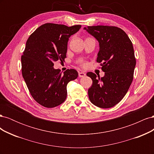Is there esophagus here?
Masks as SVG:
<instances>
[{
  "mask_svg": "<svg viewBox=\"0 0 154 154\" xmlns=\"http://www.w3.org/2000/svg\"><path fill=\"white\" fill-rule=\"evenodd\" d=\"M86 75V74L85 73V72H79V73H78V76H79V77H84Z\"/></svg>",
  "mask_w": 154,
  "mask_h": 154,
  "instance_id": "obj_1",
  "label": "esophagus"
}]
</instances>
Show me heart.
I'll return each instance as SVG.
<instances>
[{
	"instance_id": "b5f03b06",
	"label": "heart",
	"mask_w": 154,
	"mask_h": 154,
	"mask_svg": "<svg viewBox=\"0 0 154 154\" xmlns=\"http://www.w3.org/2000/svg\"><path fill=\"white\" fill-rule=\"evenodd\" d=\"M83 67H87V63H83Z\"/></svg>"
}]
</instances>
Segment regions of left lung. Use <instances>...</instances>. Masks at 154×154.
Returning a JSON list of instances; mask_svg holds the SVG:
<instances>
[{"mask_svg":"<svg viewBox=\"0 0 154 154\" xmlns=\"http://www.w3.org/2000/svg\"><path fill=\"white\" fill-rule=\"evenodd\" d=\"M88 33L98 41L100 50L96 61L102 63L103 77L88 72L92 80L88 95L92 104L103 109L112 107L127 94L133 80L136 67L133 45L122 29L114 26L85 27Z\"/></svg>","mask_w":154,"mask_h":154,"instance_id":"left-lung-1","label":"left lung"}]
</instances>
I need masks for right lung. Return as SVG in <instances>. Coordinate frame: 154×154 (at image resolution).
Here are the masks:
<instances>
[{
    "label": "right lung",
    "instance_id": "1",
    "mask_svg": "<svg viewBox=\"0 0 154 154\" xmlns=\"http://www.w3.org/2000/svg\"><path fill=\"white\" fill-rule=\"evenodd\" d=\"M80 25L68 27L48 23L38 27L29 36L21 58L22 73L34 100L45 107L53 108L67 97V85L78 76L74 69L62 73L54 62L64 61L67 42Z\"/></svg>",
    "mask_w": 154,
    "mask_h": 154
}]
</instances>
